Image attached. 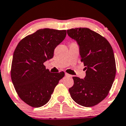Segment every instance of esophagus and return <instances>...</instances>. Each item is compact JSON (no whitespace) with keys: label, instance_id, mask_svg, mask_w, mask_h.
Returning a JSON list of instances; mask_svg holds the SVG:
<instances>
[{"label":"esophagus","instance_id":"1","mask_svg":"<svg viewBox=\"0 0 126 126\" xmlns=\"http://www.w3.org/2000/svg\"><path fill=\"white\" fill-rule=\"evenodd\" d=\"M65 76H66V77H68V78H71V77H72V75H69V74L67 73H65Z\"/></svg>","mask_w":126,"mask_h":126}]
</instances>
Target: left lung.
<instances>
[{"instance_id":"1","label":"left lung","mask_w":126,"mask_h":126,"mask_svg":"<svg viewBox=\"0 0 126 126\" xmlns=\"http://www.w3.org/2000/svg\"><path fill=\"white\" fill-rule=\"evenodd\" d=\"M67 33L78 43L81 61L86 66L85 78L73 77L74 84L69 93L79 105L94 106L106 97L114 80L116 67L113 48L107 39L90 29H71Z\"/></svg>"}]
</instances>
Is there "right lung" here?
<instances>
[{
	"mask_svg": "<svg viewBox=\"0 0 126 126\" xmlns=\"http://www.w3.org/2000/svg\"><path fill=\"white\" fill-rule=\"evenodd\" d=\"M66 30L39 29L20 41L14 51L11 79L15 90L24 102L40 107L50 99L63 72L51 73L43 63L53 58L54 50L64 40Z\"/></svg>",
	"mask_w": 126,
	"mask_h": 126,
	"instance_id": "obj_1",
	"label": "right lung"
}]
</instances>
